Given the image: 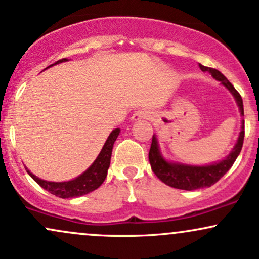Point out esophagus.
Masks as SVG:
<instances>
[{
  "label": "esophagus",
  "mask_w": 259,
  "mask_h": 259,
  "mask_svg": "<svg viewBox=\"0 0 259 259\" xmlns=\"http://www.w3.org/2000/svg\"><path fill=\"white\" fill-rule=\"evenodd\" d=\"M151 113L150 111H146V109H140V111H136L133 114L132 120L133 121H140L142 119H150Z\"/></svg>",
  "instance_id": "obj_1"
}]
</instances>
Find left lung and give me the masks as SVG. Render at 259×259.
<instances>
[{
    "mask_svg": "<svg viewBox=\"0 0 259 259\" xmlns=\"http://www.w3.org/2000/svg\"><path fill=\"white\" fill-rule=\"evenodd\" d=\"M200 68L202 72H208L215 80L221 81L222 84L233 94L235 100H236L237 106H239L240 113H241V115H243L242 99L241 96H240L239 92L236 91V89L233 86V84H231L219 70L213 69V68L204 67V65L202 64H200ZM243 124L245 123H243L242 120V126L241 132H240L239 139H237L236 145H235L233 151H231L227 158L221 160V162L218 163H214V164L202 165V167L167 162V160L163 158L162 154H160L158 141H157L156 135H153L152 144H151L150 152H148V159H150V164L153 173L157 175V178H158L159 180H162L163 183L167 184L169 186L175 187V189L191 191V190L203 189V187L212 186L213 184H215L223 175L227 173L229 169L233 167L237 156L241 152L243 138H245V130H243L245 129V125H243Z\"/></svg>",
    "mask_w": 259,
    "mask_h": 259,
    "instance_id": "left-lung-1",
    "label": "left lung"
}]
</instances>
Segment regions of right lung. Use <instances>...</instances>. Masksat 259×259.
I'll use <instances>...</instances> for the list:
<instances>
[{
	"instance_id": "obj_1",
	"label": "right lung",
	"mask_w": 259,
	"mask_h": 259,
	"mask_svg": "<svg viewBox=\"0 0 259 259\" xmlns=\"http://www.w3.org/2000/svg\"><path fill=\"white\" fill-rule=\"evenodd\" d=\"M65 61H68V59H59L56 63L49 65L47 68L52 67V65L57 63H62V62ZM119 133L120 129H114L111 134H109L108 139H107V141L105 142V145H103L102 150H101L97 158L95 159V162L89 167L88 170H85L84 173L79 175L75 179L70 181H64V183H55V181H46L35 177L34 174L30 173V170H28V168H25L26 171H28V174L30 175L32 179L36 181L38 185L44 187L45 190H47L50 194L57 196V197L74 198L89 194V192L94 191L97 187H100L101 184L105 181L109 164H111L113 145H114V141L117 140Z\"/></svg>"
}]
</instances>
